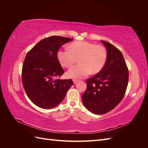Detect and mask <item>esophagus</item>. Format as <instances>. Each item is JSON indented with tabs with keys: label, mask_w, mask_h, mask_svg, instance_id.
<instances>
[{
	"label": "esophagus",
	"mask_w": 148,
	"mask_h": 148,
	"mask_svg": "<svg viewBox=\"0 0 148 148\" xmlns=\"http://www.w3.org/2000/svg\"><path fill=\"white\" fill-rule=\"evenodd\" d=\"M73 83H75V84H76L78 82V79H73Z\"/></svg>",
	"instance_id": "34e87169"
}]
</instances>
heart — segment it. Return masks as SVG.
I'll return each instance as SVG.
<instances>
[{
  "label": "heart",
  "instance_id": "obj_1",
  "mask_svg": "<svg viewBox=\"0 0 148 148\" xmlns=\"http://www.w3.org/2000/svg\"><path fill=\"white\" fill-rule=\"evenodd\" d=\"M60 64L70 68L77 61L79 64L68 71L67 75L72 78H82L89 73H97L104 68L107 59L104 46L88 41H77L71 44L69 49H62L57 52Z\"/></svg>",
  "mask_w": 148,
  "mask_h": 148
}]
</instances>
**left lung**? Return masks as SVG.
<instances>
[{"instance_id":"obj_1","label":"left lung","mask_w":148,"mask_h":148,"mask_svg":"<svg viewBox=\"0 0 148 148\" xmlns=\"http://www.w3.org/2000/svg\"><path fill=\"white\" fill-rule=\"evenodd\" d=\"M107 48L106 63L99 73L86 79L87 88L82 95L86 108L101 115L114 109L123 98L129 72L122 52L112 44L101 41Z\"/></svg>"}]
</instances>
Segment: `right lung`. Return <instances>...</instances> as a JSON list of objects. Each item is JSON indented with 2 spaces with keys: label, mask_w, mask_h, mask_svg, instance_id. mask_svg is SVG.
<instances>
[{
  "label": "right lung",
  "mask_w": 148,
  "mask_h": 148,
  "mask_svg": "<svg viewBox=\"0 0 148 148\" xmlns=\"http://www.w3.org/2000/svg\"><path fill=\"white\" fill-rule=\"evenodd\" d=\"M72 40L58 36L46 38L25 57L22 83L29 99L39 107L49 109L57 106L74 84L71 79H60L65 71L57 59L59 48Z\"/></svg>",
  "instance_id": "add662e5"
}]
</instances>
